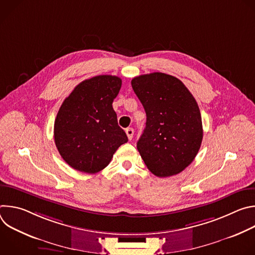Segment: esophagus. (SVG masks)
<instances>
[{"mask_svg": "<svg viewBox=\"0 0 255 255\" xmlns=\"http://www.w3.org/2000/svg\"><path fill=\"white\" fill-rule=\"evenodd\" d=\"M126 134H127V137L129 140H131L133 138V135H134V130L133 128H127L126 129Z\"/></svg>", "mask_w": 255, "mask_h": 255, "instance_id": "1", "label": "esophagus"}]
</instances>
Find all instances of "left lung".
Here are the masks:
<instances>
[{
    "mask_svg": "<svg viewBox=\"0 0 255 255\" xmlns=\"http://www.w3.org/2000/svg\"><path fill=\"white\" fill-rule=\"evenodd\" d=\"M131 85L146 113L137 142L144 163L159 177L179 173L193 162L203 139L195 98L183 82L162 72L136 77Z\"/></svg>",
    "mask_w": 255,
    "mask_h": 255,
    "instance_id": "obj_1",
    "label": "left lung"
}]
</instances>
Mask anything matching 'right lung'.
I'll return each mask as SVG.
<instances>
[{"mask_svg":"<svg viewBox=\"0 0 255 255\" xmlns=\"http://www.w3.org/2000/svg\"><path fill=\"white\" fill-rule=\"evenodd\" d=\"M121 86L122 80L116 76H97L79 84L60 106L54 141L59 154L72 168L99 172L128 141L112 106Z\"/></svg>","mask_w":255,"mask_h":255,"instance_id":"add662e5","label":"right lung"}]
</instances>
